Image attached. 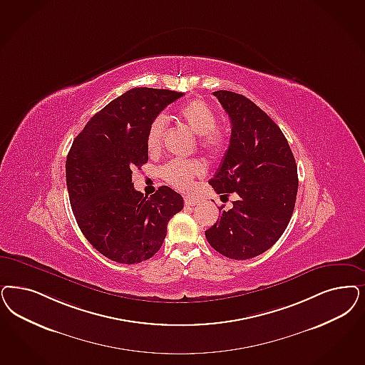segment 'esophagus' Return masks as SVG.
<instances>
[{"label": "esophagus", "instance_id": "obj_1", "mask_svg": "<svg viewBox=\"0 0 365 365\" xmlns=\"http://www.w3.org/2000/svg\"><path fill=\"white\" fill-rule=\"evenodd\" d=\"M198 202L200 201L194 197H185V205L186 206H195V205H198Z\"/></svg>", "mask_w": 365, "mask_h": 365}]
</instances>
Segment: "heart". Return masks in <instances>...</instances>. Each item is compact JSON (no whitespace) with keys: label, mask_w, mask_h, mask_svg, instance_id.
I'll return each mask as SVG.
<instances>
[{"label":"heart","mask_w":365,"mask_h":365,"mask_svg":"<svg viewBox=\"0 0 365 365\" xmlns=\"http://www.w3.org/2000/svg\"><path fill=\"white\" fill-rule=\"evenodd\" d=\"M178 118L198 136L202 150L212 156H221L227 150V135L217 126L218 118L213 108L203 100H192L183 105ZM165 132V120L158 115L151 121L145 135V145L150 153L160 150ZM200 160H171L162 168V176L167 183L179 190H189L197 178L203 175Z\"/></svg>","instance_id":"b5f03b06"}]
</instances>
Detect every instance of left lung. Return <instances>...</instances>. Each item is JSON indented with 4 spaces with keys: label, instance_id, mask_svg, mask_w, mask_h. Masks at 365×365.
<instances>
[{
    "label": "left lung",
    "instance_id": "obj_1",
    "mask_svg": "<svg viewBox=\"0 0 365 365\" xmlns=\"http://www.w3.org/2000/svg\"><path fill=\"white\" fill-rule=\"evenodd\" d=\"M230 123L227 153L210 185L218 194L239 200L205 236L214 250L233 260H247L269 250L289 225L298 192V171L280 128L247 97L214 91Z\"/></svg>",
    "mask_w": 365,
    "mask_h": 365
}]
</instances>
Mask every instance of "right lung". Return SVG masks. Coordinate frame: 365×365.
<instances>
[{"label": "right lung", "mask_w": 365, "mask_h": 365, "mask_svg": "<svg viewBox=\"0 0 365 365\" xmlns=\"http://www.w3.org/2000/svg\"><path fill=\"white\" fill-rule=\"evenodd\" d=\"M183 93L136 88L94 114L76 136L66 160V182L76 224L105 257L138 264L160 250L168 221L183 198L167 186L144 197L132 170L148 162L147 129Z\"/></svg>", "instance_id": "1"}]
</instances>
